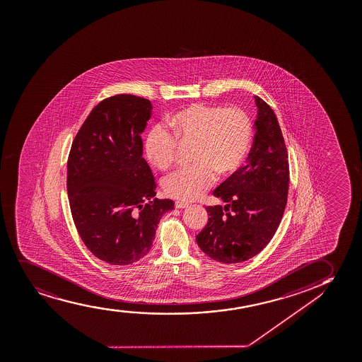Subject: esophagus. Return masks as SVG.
<instances>
[{"label":"esophagus","instance_id":"esophagus-1","mask_svg":"<svg viewBox=\"0 0 362 362\" xmlns=\"http://www.w3.org/2000/svg\"><path fill=\"white\" fill-rule=\"evenodd\" d=\"M175 209H185L189 206V204L187 202H183V201H175Z\"/></svg>","mask_w":362,"mask_h":362}]
</instances>
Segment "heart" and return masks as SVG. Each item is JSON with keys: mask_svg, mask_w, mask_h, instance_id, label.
I'll return each instance as SVG.
<instances>
[{"mask_svg": "<svg viewBox=\"0 0 362 362\" xmlns=\"http://www.w3.org/2000/svg\"><path fill=\"white\" fill-rule=\"evenodd\" d=\"M172 134L162 125L148 132L145 153L160 170L175 162L178 143L195 145L189 168L175 170L163 179V190L178 200H195L214 185L217 173L227 177L245 161L252 140V123L237 107L222 108L194 103L167 119Z\"/></svg>", "mask_w": 362, "mask_h": 362, "instance_id": "obj_1", "label": "heart"}]
</instances>
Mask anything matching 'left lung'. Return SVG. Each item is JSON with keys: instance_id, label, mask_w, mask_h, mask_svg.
Returning a JSON list of instances; mask_svg holds the SVG:
<instances>
[{"instance_id": "8db88e82", "label": "left lung", "mask_w": 362, "mask_h": 362, "mask_svg": "<svg viewBox=\"0 0 362 362\" xmlns=\"http://www.w3.org/2000/svg\"><path fill=\"white\" fill-rule=\"evenodd\" d=\"M257 118L246 165L226 179L214 195L226 206H207L209 222L197 235L201 250L222 264L254 257L272 239L286 210L289 162L272 108L255 96Z\"/></svg>"}]
</instances>
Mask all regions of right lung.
Masks as SVG:
<instances>
[{"label":"right lung","mask_w":362,"mask_h":362,"mask_svg":"<svg viewBox=\"0 0 362 362\" xmlns=\"http://www.w3.org/2000/svg\"><path fill=\"white\" fill-rule=\"evenodd\" d=\"M148 100L121 94L93 108L71 144L67 192L85 246L110 264H133L151 249L157 224L175 209L155 199L156 183L143 157Z\"/></svg>","instance_id":"1"}]
</instances>
